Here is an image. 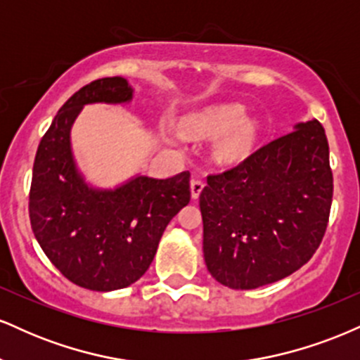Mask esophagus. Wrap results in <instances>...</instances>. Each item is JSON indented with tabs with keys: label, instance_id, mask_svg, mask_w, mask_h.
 <instances>
[{
	"label": "esophagus",
	"instance_id": "34e87169",
	"mask_svg": "<svg viewBox=\"0 0 360 360\" xmlns=\"http://www.w3.org/2000/svg\"><path fill=\"white\" fill-rule=\"evenodd\" d=\"M203 188H205L203 181H200V179H193L191 181V196L194 198V200H198V198H200V194H201V191H203Z\"/></svg>",
	"mask_w": 360,
	"mask_h": 360
}]
</instances>
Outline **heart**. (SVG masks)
Masks as SVG:
<instances>
[{"mask_svg":"<svg viewBox=\"0 0 360 360\" xmlns=\"http://www.w3.org/2000/svg\"><path fill=\"white\" fill-rule=\"evenodd\" d=\"M245 108L237 103L217 106L189 120L186 131L201 139L221 137L223 134L218 142L217 155L225 160L238 159L249 152L255 135L254 123L245 118Z\"/></svg>","mask_w":360,"mask_h":360,"instance_id":"heart-1","label":"heart"}]
</instances>
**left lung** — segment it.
Returning <instances> with one entry per match:
<instances>
[{"label":"left lung","mask_w":360,"mask_h":360,"mask_svg":"<svg viewBox=\"0 0 360 360\" xmlns=\"http://www.w3.org/2000/svg\"><path fill=\"white\" fill-rule=\"evenodd\" d=\"M295 128L210 174L200 194L205 262L223 286L276 283L320 247L333 196L328 140L318 120Z\"/></svg>","instance_id":"8db88e82"}]
</instances>
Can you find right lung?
<instances>
[{"label":"right lung","mask_w":360,"mask_h":360,"mask_svg":"<svg viewBox=\"0 0 360 360\" xmlns=\"http://www.w3.org/2000/svg\"><path fill=\"white\" fill-rule=\"evenodd\" d=\"M131 96L120 76L89 82L62 105L37 148L32 230L62 276L91 291H115L142 278L169 221L191 200L189 171L167 179L137 176L117 189L91 188L77 171L71 127L82 106Z\"/></svg>","instance_id":"1"}]
</instances>
